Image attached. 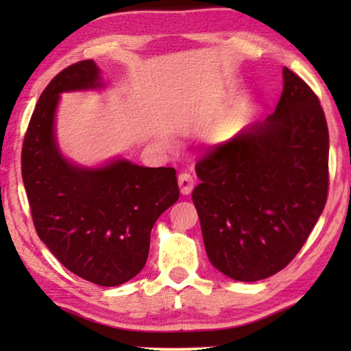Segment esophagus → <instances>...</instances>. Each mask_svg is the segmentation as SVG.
Wrapping results in <instances>:
<instances>
[{
	"mask_svg": "<svg viewBox=\"0 0 351 351\" xmlns=\"http://www.w3.org/2000/svg\"><path fill=\"white\" fill-rule=\"evenodd\" d=\"M179 186H180V193L182 195H190L191 190L195 186V180L189 172H182L179 176Z\"/></svg>",
	"mask_w": 351,
	"mask_h": 351,
	"instance_id": "34e87169",
	"label": "esophagus"
}]
</instances>
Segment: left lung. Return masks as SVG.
<instances>
[{
  "label": "left lung",
  "instance_id": "8db88e82",
  "mask_svg": "<svg viewBox=\"0 0 351 351\" xmlns=\"http://www.w3.org/2000/svg\"><path fill=\"white\" fill-rule=\"evenodd\" d=\"M329 132L319 100L282 69L275 113L196 165L191 198L206 254L234 281L275 275L297 256L328 198Z\"/></svg>",
  "mask_w": 351,
  "mask_h": 351
}]
</instances>
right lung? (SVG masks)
<instances>
[{
  "label": "right lung",
  "mask_w": 351,
  "mask_h": 351,
  "mask_svg": "<svg viewBox=\"0 0 351 351\" xmlns=\"http://www.w3.org/2000/svg\"><path fill=\"white\" fill-rule=\"evenodd\" d=\"M107 88L94 60L62 70L43 90L22 148V179L36 233L66 270L99 286H119L145 267L158 217L179 199L174 167L117 156L99 166L60 152V95Z\"/></svg>",
  "instance_id": "right-lung-1"
}]
</instances>
